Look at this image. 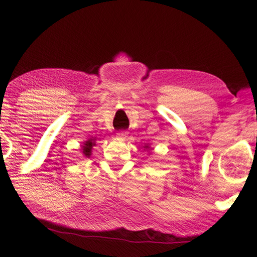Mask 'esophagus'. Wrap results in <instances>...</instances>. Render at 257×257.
<instances>
[{"label": "esophagus", "instance_id": "1", "mask_svg": "<svg viewBox=\"0 0 257 257\" xmlns=\"http://www.w3.org/2000/svg\"><path fill=\"white\" fill-rule=\"evenodd\" d=\"M127 135H128V133H125V132H119L118 134H116V137L120 139H125L127 138Z\"/></svg>", "mask_w": 257, "mask_h": 257}]
</instances>
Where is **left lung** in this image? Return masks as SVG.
<instances>
[{
  "label": "left lung",
  "instance_id": "left-lung-1",
  "mask_svg": "<svg viewBox=\"0 0 257 257\" xmlns=\"http://www.w3.org/2000/svg\"><path fill=\"white\" fill-rule=\"evenodd\" d=\"M144 149H146L147 152H149V151H151V146H150L149 144H146V145L144 146ZM149 153H151V152H149Z\"/></svg>",
  "mask_w": 257,
  "mask_h": 257
}]
</instances>
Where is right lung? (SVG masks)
I'll use <instances>...</instances> for the list:
<instances>
[{
  "label": "right lung",
  "instance_id": "right-lung-1",
  "mask_svg": "<svg viewBox=\"0 0 257 257\" xmlns=\"http://www.w3.org/2000/svg\"><path fill=\"white\" fill-rule=\"evenodd\" d=\"M95 145H96V143H95V138L87 139L84 144L81 145V153L84 155V158H87V159L90 158V155H92V150Z\"/></svg>",
  "mask_w": 257,
  "mask_h": 257
}]
</instances>
